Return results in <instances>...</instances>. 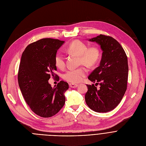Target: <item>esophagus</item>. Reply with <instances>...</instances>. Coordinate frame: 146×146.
I'll return each instance as SVG.
<instances>
[{"mask_svg":"<svg viewBox=\"0 0 146 146\" xmlns=\"http://www.w3.org/2000/svg\"><path fill=\"white\" fill-rule=\"evenodd\" d=\"M77 86H78L77 84H72V83H70V84H69V87L70 88H76V87H77Z\"/></svg>","mask_w":146,"mask_h":146,"instance_id":"esophagus-1","label":"esophagus"}]
</instances>
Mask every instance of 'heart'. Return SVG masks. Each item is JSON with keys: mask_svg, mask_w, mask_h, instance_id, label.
Segmentation results:
<instances>
[{"mask_svg": "<svg viewBox=\"0 0 146 146\" xmlns=\"http://www.w3.org/2000/svg\"><path fill=\"white\" fill-rule=\"evenodd\" d=\"M66 51L69 53L79 56L80 64H84L90 67L95 65L100 58V51L98 47H88V45L86 43L80 40L73 41L67 47ZM54 62L58 68L63 69L65 68V58L61 54H56ZM87 72V69L84 66L76 69H70L64 74L63 78L68 82L76 84L82 80L86 76Z\"/></svg>", "mask_w": 146, "mask_h": 146, "instance_id": "heart-1", "label": "heart"}]
</instances>
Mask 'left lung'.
Instances as JSON below:
<instances>
[{"label": "left lung", "mask_w": 146, "mask_h": 146, "mask_svg": "<svg viewBox=\"0 0 146 146\" xmlns=\"http://www.w3.org/2000/svg\"><path fill=\"white\" fill-rule=\"evenodd\" d=\"M89 41L99 44L103 53L99 66L88 77L101 87L97 89L94 84H87L86 102L94 111L106 113L118 106L127 90L128 58L121 44L111 36L100 35Z\"/></svg>", "instance_id": "obj_1"}]
</instances>
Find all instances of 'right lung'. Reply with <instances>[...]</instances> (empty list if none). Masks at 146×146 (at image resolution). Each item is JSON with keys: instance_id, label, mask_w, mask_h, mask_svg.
<instances>
[{"instance_id": "1", "label": "right lung", "mask_w": 146, "mask_h": 146, "mask_svg": "<svg viewBox=\"0 0 146 146\" xmlns=\"http://www.w3.org/2000/svg\"><path fill=\"white\" fill-rule=\"evenodd\" d=\"M64 41L51 38L29 44L23 52L19 64L18 81L25 102L37 115L51 117L59 112L65 103V92L68 83L60 81L52 87L48 80L59 76L54 58Z\"/></svg>"}]
</instances>
